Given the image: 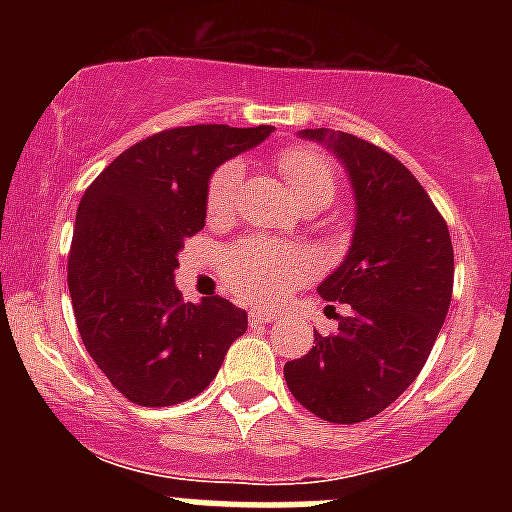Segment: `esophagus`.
Here are the masks:
<instances>
[{
	"mask_svg": "<svg viewBox=\"0 0 512 512\" xmlns=\"http://www.w3.org/2000/svg\"><path fill=\"white\" fill-rule=\"evenodd\" d=\"M274 318H277V312L271 310H253L251 315H248L251 325H269Z\"/></svg>",
	"mask_w": 512,
	"mask_h": 512,
	"instance_id": "34e87169",
	"label": "esophagus"
}]
</instances>
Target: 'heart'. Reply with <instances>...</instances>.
<instances>
[{
  "instance_id": "1",
  "label": "heart",
  "mask_w": 512,
  "mask_h": 512,
  "mask_svg": "<svg viewBox=\"0 0 512 512\" xmlns=\"http://www.w3.org/2000/svg\"><path fill=\"white\" fill-rule=\"evenodd\" d=\"M279 174L289 184L302 207L330 205L338 187L336 166L320 148L287 146L274 156ZM243 169L238 161L217 166L205 192V212L210 220H228L233 215L235 194ZM315 271V259L305 248L279 246L248 238L225 253L223 277L235 297L246 302H274L289 289L305 282Z\"/></svg>"
}]
</instances>
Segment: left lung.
Masks as SVG:
<instances>
[{
	"label": "left lung",
	"mask_w": 512,
	"mask_h": 512,
	"mask_svg": "<svg viewBox=\"0 0 512 512\" xmlns=\"http://www.w3.org/2000/svg\"><path fill=\"white\" fill-rule=\"evenodd\" d=\"M346 164L356 230L346 261L318 287L348 307L338 330L284 364L289 392L328 423H361L390 408L428 361L454 292L449 225L392 153L348 133L302 130Z\"/></svg>",
	"instance_id": "obj_1"
}]
</instances>
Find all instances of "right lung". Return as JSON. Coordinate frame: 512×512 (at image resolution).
Wrapping results in <instances>:
<instances>
[{"label":"right lung","mask_w":512,"mask_h":512,"mask_svg":"<svg viewBox=\"0 0 512 512\" xmlns=\"http://www.w3.org/2000/svg\"><path fill=\"white\" fill-rule=\"evenodd\" d=\"M271 133V125L161 130L120 153L81 197L69 251L76 328L135 405L166 408L200 395L246 333V310L225 297L182 300L176 253L205 228L212 171Z\"/></svg>","instance_id":"obj_1"}]
</instances>
